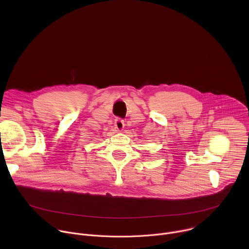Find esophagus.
<instances>
[{
  "label": "esophagus",
  "mask_w": 249,
  "mask_h": 249,
  "mask_svg": "<svg viewBox=\"0 0 249 249\" xmlns=\"http://www.w3.org/2000/svg\"><path fill=\"white\" fill-rule=\"evenodd\" d=\"M114 125H115V128L118 130V131H122L124 129V121L121 119V118H116L115 119V122H114Z\"/></svg>",
  "instance_id": "1"
}]
</instances>
